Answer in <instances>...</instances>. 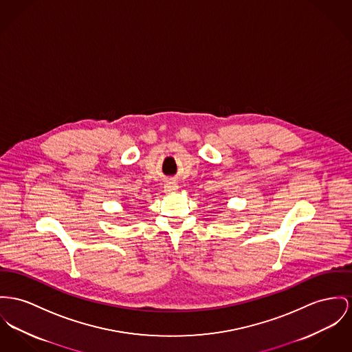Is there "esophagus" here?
<instances>
[{"instance_id":"34e87169","label":"esophagus","mask_w":352,"mask_h":352,"mask_svg":"<svg viewBox=\"0 0 352 352\" xmlns=\"http://www.w3.org/2000/svg\"><path fill=\"white\" fill-rule=\"evenodd\" d=\"M179 189L176 183H168L164 187V190L166 193H172V192H176Z\"/></svg>"}]
</instances>
